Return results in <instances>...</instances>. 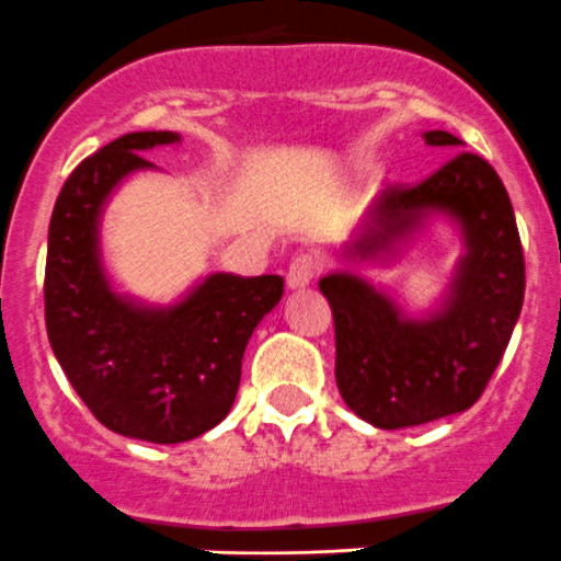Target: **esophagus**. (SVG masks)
<instances>
[{"label": "esophagus", "instance_id": "1", "mask_svg": "<svg viewBox=\"0 0 561 561\" xmlns=\"http://www.w3.org/2000/svg\"><path fill=\"white\" fill-rule=\"evenodd\" d=\"M321 267H324V264H321V259L316 256V253H297V256L291 259V264H288V273H286L288 288L310 286V283L319 278Z\"/></svg>", "mask_w": 561, "mask_h": 561}]
</instances>
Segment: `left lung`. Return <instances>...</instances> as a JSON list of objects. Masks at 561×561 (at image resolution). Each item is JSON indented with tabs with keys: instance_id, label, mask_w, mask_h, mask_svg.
Wrapping results in <instances>:
<instances>
[{
	"instance_id": "1",
	"label": "left lung",
	"mask_w": 561,
	"mask_h": 561,
	"mask_svg": "<svg viewBox=\"0 0 561 561\" xmlns=\"http://www.w3.org/2000/svg\"><path fill=\"white\" fill-rule=\"evenodd\" d=\"M431 147H461L428 130ZM431 213L461 224L467 256L439 313L407 319L354 275L319 280L335 319V381L343 401L376 428L396 431L467 412L491 381L524 305L526 267L513 204L485 158L458 152L417 185H396L370 209L354 256H374Z\"/></svg>"
}]
</instances>
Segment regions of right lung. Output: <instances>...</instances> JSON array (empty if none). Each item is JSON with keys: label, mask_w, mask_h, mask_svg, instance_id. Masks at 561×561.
<instances>
[{"label": "right lung", "mask_w": 561, "mask_h": 561, "mask_svg": "<svg viewBox=\"0 0 561 561\" xmlns=\"http://www.w3.org/2000/svg\"><path fill=\"white\" fill-rule=\"evenodd\" d=\"M180 141L144 130L81 160L54 204L46 256V330L65 376L114 434L176 445L229 414L242 354L283 297L280 275H209L171 308L116 297L98 256L100 207L130 171L152 169L144 149Z\"/></svg>", "instance_id": "add662e5"}]
</instances>
